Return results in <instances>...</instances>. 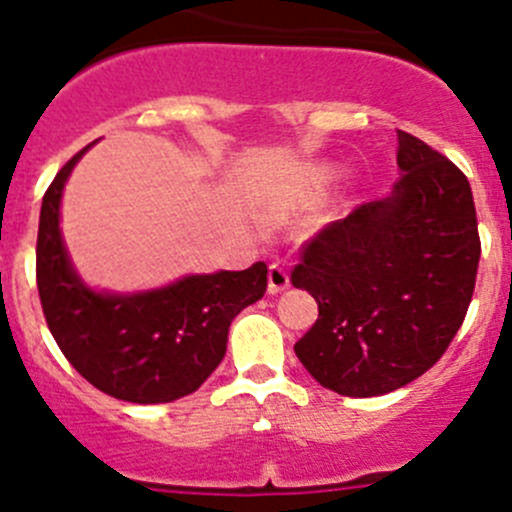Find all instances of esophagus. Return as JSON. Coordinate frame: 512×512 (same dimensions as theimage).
I'll return each mask as SVG.
<instances>
[{
	"instance_id": "obj_1",
	"label": "esophagus",
	"mask_w": 512,
	"mask_h": 512,
	"mask_svg": "<svg viewBox=\"0 0 512 512\" xmlns=\"http://www.w3.org/2000/svg\"><path fill=\"white\" fill-rule=\"evenodd\" d=\"M289 287V275L282 265H270V272H267V292L280 294Z\"/></svg>"
}]
</instances>
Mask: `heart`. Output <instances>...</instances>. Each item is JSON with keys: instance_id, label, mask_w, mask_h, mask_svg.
<instances>
[{"instance_id": "1", "label": "heart", "mask_w": 512, "mask_h": 512, "mask_svg": "<svg viewBox=\"0 0 512 512\" xmlns=\"http://www.w3.org/2000/svg\"><path fill=\"white\" fill-rule=\"evenodd\" d=\"M329 178H332V175H329V173H322V180H329Z\"/></svg>"}]
</instances>
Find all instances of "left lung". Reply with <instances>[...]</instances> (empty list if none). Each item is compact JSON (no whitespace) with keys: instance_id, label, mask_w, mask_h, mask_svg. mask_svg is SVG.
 <instances>
[{"instance_id":"left-lung-1","label":"left lung","mask_w":512,"mask_h":512,"mask_svg":"<svg viewBox=\"0 0 512 512\" xmlns=\"http://www.w3.org/2000/svg\"><path fill=\"white\" fill-rule=\"evenodd\" d=\"M399 180L304 245L292 285L319 304L294 344L304 369L342 396L389 394L426 374L471 304L480 237L471 183L406 131Z\"/></svg>"}]
</instances>
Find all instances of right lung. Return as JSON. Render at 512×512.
I'll return each mask as SVG.
<instances>
[{"label": "right lung", "mask_w": 512, "mask_h": 512, "mask_svg": "<svg viewBox=\"0 0 512 512\" xmlns=\"http://www.w3.org/2000/svg\"><path fill=\"white\" fill-rule=\"evenodd\" d=\"M76 153L44 193L36 237V285L56 344L98 391L131 404H168L218 369L237 314L262 299L267 265L188 275L148 292H96L74 270L59 230Z\"/></svg>", "instance_id": "1"}]
</instances>
